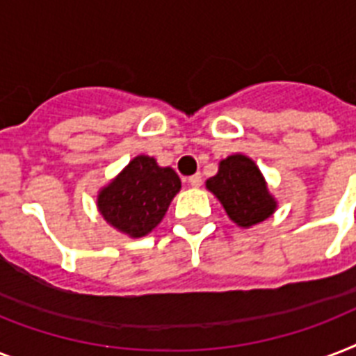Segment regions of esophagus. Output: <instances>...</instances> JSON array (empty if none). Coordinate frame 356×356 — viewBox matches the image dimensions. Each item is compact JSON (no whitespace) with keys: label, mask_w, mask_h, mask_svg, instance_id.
<instances>
[{"label":"esophagus","mask_w":356,"mask_h":356,"mask_svg":"<svg viewBox=\"0 0 356 356\" xmlns=\"http://www.w3.org/2000/svg\"><path fill=\"white\" fill-rule=\"evenodd\" d=\"M201 183H203V179H201L200 173H195V175L188 177V184L192 186V188H200Z\"/></svg>","instance_id":"obj_1"}]
</instances>
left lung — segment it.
I'll return each mask as SVG.
<instances>
[{"mask_svg":"<svg viewBox=\"0 0 356 356\" xmlns=\"http://www.w3.org/2000/svg\"><path fill=\"white\" fill-rule=\"evenodd\" d=\"M205 186L238 227H253L277 211L275 195L268 188L260 168L242 153L220 161L218 173L207 179Z\"/></svg>","mask_w":356,"mask_h":356,"instance_id":"1","label":"left lung"}]
</instances>
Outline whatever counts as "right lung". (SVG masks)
<instances>
[{"label":"right lung","mask_w":356,"mask_h":356,"mask_svg":"<svg viewBox=\"0 0 356 356\" xmlns=\"http://www.w3.org/2000/svg\"><path fill=\"white\" fill-rule=\"evenodd\" d=\"M181 190L173 168L159 166L149 155H136L97 192L103 220L129 238H142L162 222L168 207Z\"/></svg>","instance_id":"right-lung-1"}]
</instances>
